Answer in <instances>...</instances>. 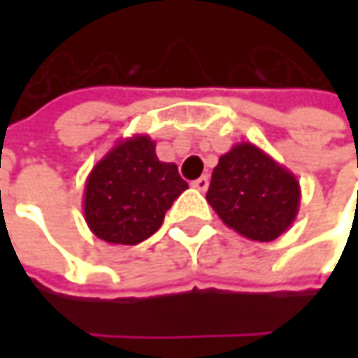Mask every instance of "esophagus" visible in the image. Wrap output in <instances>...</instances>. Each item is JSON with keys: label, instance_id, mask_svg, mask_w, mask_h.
<instances>
[{"label": "esophagus", "instance_id": "obj_1", "mask_svg": "<svg viewBox=\"0 0 358 358\" xmlns=\"http://www.w3.org/2000/svg\"><path fill=\"white\" fill-rule=\"evenodd\" d=\"M207 186H209V178H207V176H201V178H196L192 182V188H196V190H201V192H205Z\"/></svg>", "mask_w": 358, "mask_h": 358}]
</instances>
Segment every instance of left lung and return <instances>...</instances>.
<instances>
[{
  "instance_id": "8db88e82",
  "label": "left lung",
  "mask_w": 358,
  "mask_h": 358,
  "mask_svg": "<svg viewBox=\"0 0 358 358\" xmlns=\"http://www.w3.org/2000/svg\"><path fill=\"white\" fill-rule=\"evenodd\" d=\"M207 203L241 236L269 243L296 220L301 184L252 143H238L213 168Z\"/></svg>"
}]
</instances>
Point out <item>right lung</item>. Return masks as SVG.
I'll return each instance as SVG.
<instances>
[{"label":"right lung","mask_w":358,"mask_h":358,"mask_svg":"<svg viewBox=\"0 0 358 358\" xmlns=\"http://www.w3.org/2000/svg\"><path fill=\"white\" fill-rule=\"evenodd\" d=\"M186 188L178 166L159 162L151 136L120 138L87 178V226L109 245H138L159 230L166 211Z\"/></svg>","instance_id":"add662e5"}]
</instances>
